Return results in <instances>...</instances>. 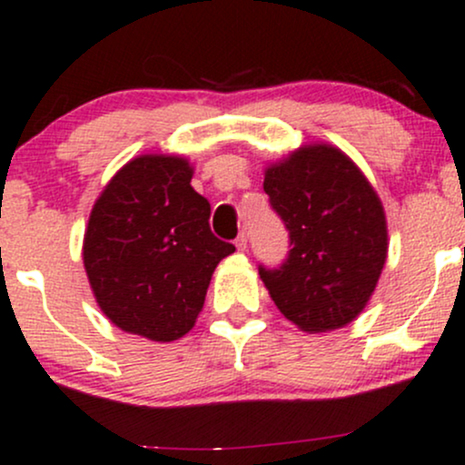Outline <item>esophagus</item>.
<instances>
[{
    "label": "esophagus",
    "instance_id": "34e87169",
    "mask_svg": "<svg viewBox=\"0 0 465 465\" xmlns=\"http://www.w3.org/2000/svg\"><path fill=\"white\" fill-rule=\"evenodd\" d=\"M247 242H249L247 232H241V233H238V238H236V247L241 249V252H244V249H247Z\"/></svg>",
    "mask_w": 465,
    "mask_h": 465
}]
</instances>
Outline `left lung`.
Returning a JSON list of instances; mask_svg holds the SVG:
<instances>
[{
    "label": "left lung",
    "instance_id": "1",
    "mask_svg": "<svg viewBox=\"0 0 465 465\" xmlns=\"http://www.w3.org/2000/svg\"><path fill=\"white\" fill-rule=\"evenodd\" d=\"M289 253L258 272L284 318L302 331L340 329L366 307L386 262L384 207L349 156L300 147L264 174Z\"/></svg>",
    "mask_w": 465,
    "mask_h": 465
}]
</instances>
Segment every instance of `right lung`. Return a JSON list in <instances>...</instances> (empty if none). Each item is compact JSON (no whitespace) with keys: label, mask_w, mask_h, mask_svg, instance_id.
Instances as JSON below:
<instances>
[{"label":"right lung","mask_w":465,"mask_h":465,"mask_svg":"<svg viewBox=\"0 0 465 465\" xmlns=\"http://www.w3.org/2000/svg\"><path fill=\"white\" fill-rule=\"evenodd\" d=\"M181 156H139L116 172L90 213L84 264L101 311L127 333L183 338L209 280L236 252L209 227V201Z\"/></svg>","instance_id":"right-lung-1"}]
</instances>
